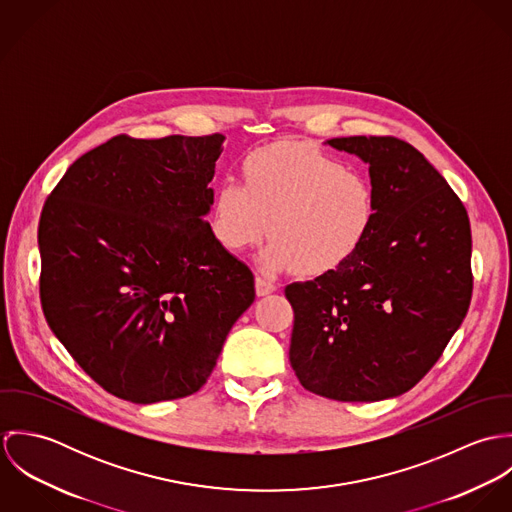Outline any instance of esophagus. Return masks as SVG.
Here are the masks:
<instances>
[{"label":"esophagus","mask_w":512,"mask_h":512,"mask_svg":"<svg viewBox=\"0 0 512 512\" xmlns=\"http://www.w3.org/2000/svg\"><path fill=\"white\" fill-rule=\"evenodd\" d=\"M276 292V284L268 278H262V276H256V293L262 297V295H268V293Z\"/></svg>","instance_id":"34e87169"}]
</instances>
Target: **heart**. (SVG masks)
Returning <instances> with one entry per match:
<instances>
[{
	"instance_id": "obj_1",
	"label": "heart",
	"mask_w": 512,
	"mask_h": 512,
	"mask_svg": "<svg viewBox=\"0 0 512 512\" xmlns=\"http://www.w3.org/2000/svg\"><path fill=\"white\" fill-rule=\"evenodd\" d=\"M376 219L370 175L317 147L272 146L244 161V185L226 179L217 191L213 230L232 252L256 246L266 270L321 276L365 244Z\"/></svg>"
}]
</instances>
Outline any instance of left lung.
I'll return each mask as SVG.
<instances>
[{
	"mask_svg": "<svg viewBox=\"0 0 512 512\" xmlns=\"http://www.w3.org/2000/svg\"><path fill=\"white\" fill-rule=\"evenodd\" d=\"M327 144L368 163L376 219L343 266L286 288L290 363L313 394L394 398L438 363L465 319L473 292L469 217L416 147L392 136Z\"/></svg>",
	"mask_w": 512,
	"mask_h": 512,
	"instance_id": "8db88e82",
	"label": "left lung"
}]
</instances>
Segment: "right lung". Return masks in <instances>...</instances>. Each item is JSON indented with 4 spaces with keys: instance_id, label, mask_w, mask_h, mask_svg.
<instances>
[{
    "instance_id": "add662e5",
    "label": "right lung",
    "mask_w": 512,
    "mask_h": 512,
    "mask_svg": "<svg viewBox=\"0 0 512 512\" xmlns=\"http://www.w3.org/2000/svg\"><path fill=\"white\" fill-rule=\"evenodd\" d=\"M224 136H116L67 169L39 220L41 305L106 392L185 398L217 365L254 276L205 220Z\"/></svg>"
}]
</instances>
